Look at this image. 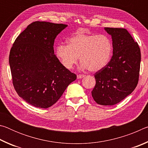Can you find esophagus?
I'll return each instance as SVG.
<instances>
[{"instance_id":"esophagus-1","label":"esophagus","mask_w":148,"mask_h":148,"mask_svg":"<svg viewBox=\"0 0 148 148\" xmlns=\"http://www.w3.org/2000/svg\"><path fill=\"white\" fill-rule=\"evenodd\" d=\"M85 77L84 75L79 74V75H77V79H81V78H83V77Z\"/></svg>"}]
</instances>
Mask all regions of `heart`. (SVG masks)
Returning <instances> with one entry per match:
<instances>
[{
	"mask_svg": "<svg viewBox=\"0 0 148 148\" xmlns=\"http://www.w3.org/2000/svg\"><path fill=\"white\" fill-rule=\"evenodd\" d=\"M112 51L113 44L108 35L77 32L68 39V45H57L56 55L65 69H71L79 57L82 69L95 72L108 64Z\"/></svg>",
	"mask_w": 148,
	"mask_h": 148,
	"instance_id": "obj_1",
	"label": "heart"
}]
</instances>
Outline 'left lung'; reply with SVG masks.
I'll list each match as a JSON object with an SVG mask.
<instances>
[{
	"label": "left lung",
	"mask_w": 148,
	"mask_h": 148,
	"mask_svg": "<svg viewBox=\"0 0 148 148\" xmlns=\"http://www.w3.org/2000/svg\"><path fill=\"white\" fill-rule=\"evenodd\" d=\"M111 35L113 56L103 69L96 72V85L91 91L97 104L112 106L123 100L138 82L141 53L137 42L125 29L105 27Z\"/></svg>",
	"instance_id": "obj_1"
}]
</instances>
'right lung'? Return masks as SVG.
Here are the masks:
<instances>
[{"mask_svg": "<svg viewBox=\"0 0 148 148\" xmlns=\"http://www.w3.org/2000/svg\"><path fill=\"white\" fill-rule=\"evenodd\" d=\"M67 26L33 22L17 36L11 48L9 63L14 89L35 107L51 106L76 79L54 54L55 39Z\"/></svg>", "mask_w": 148, "mask_h": 148, "instance_id": "right-lung-1", "label": "right lung"}]
</instances>
